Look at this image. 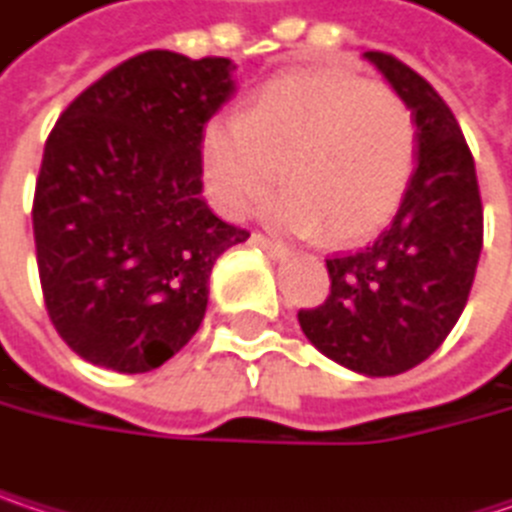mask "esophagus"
Listing matches in <instances>:
<instances>
[{
  "label": "esophagus",
  "mask_w": 512,
  "mask_h": 512,
  "mask_svg": "<svg viewBox=\"0 0 512 512\" xmlns=\"http://www.w3.org/2000/svg\"><path fill=\"white\" fill-rule=\"evenodd\" d=\"M250 241H253L256 247H262L271 259H286V256H289V247H286L283 241H274V238H265V235H253Z\"/></svg>",
  "instance_id": "34e87169"
}]
</instances>
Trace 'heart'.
I'll list each match as a JSON object with an SVG mask.
<instances>
[{
    "instance_id": "obj_1",
    "label": "heart",
    "mask_w": 512,
    "mask_h": 512,
    "mask_svg": "<svg viewBox=\"0 0 512 512\" xmlns=\"http://www.w3.org/2000/svg\"><path fill=\"white\" fill-rule=\"evenodd\" d=\"M202 166L214 205L247 214L283 178L289 190L268 220L352 244L376 235L402 205L417 166V125L382 83L340 68L271 80L244 116H220L202 133Z\"/></svg>"
}]
</instances>
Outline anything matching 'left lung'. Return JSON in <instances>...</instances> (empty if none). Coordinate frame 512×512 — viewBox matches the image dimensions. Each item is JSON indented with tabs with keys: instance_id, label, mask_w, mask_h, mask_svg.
I'll return each mask as SVG.
<instances>
[{
	"instance_id": "8db88e82",
	"label": "left lung",
	"mask_w": 512,
	"mask_h": 512,
	"mask_svg": "<svg viewBox=\"0 0 512 512\" xmlns=\"http://www.w3.org/2000/svg\"><path fill=\"white\" fill-rule=\"evenodd\" d=\"M364 59L414 116L417 166L393 223L370 247L328 259L331 295L298 322L325 358L382 379L423 364L459 322L483 250V205L474 157L441 95L387 53Z\"/></svg>"
}]
</instances>
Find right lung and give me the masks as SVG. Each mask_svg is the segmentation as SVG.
I'll list each match as a JSON object with an SVG mask.
<instances>
[{"mask_svg":"<svg viewBox=\"0 0 512 512\" xmlns=\"http://www.w3.org/2000/svg\"><path fill=\"white\" fill-rule=\"evenodd\" d=\"M232 95L229 59L148 50L59 116L32 229L47 313L89 364H166L205 319L217 256L250 238L202 199V133Z\"/></svg>","mask_w":512,"mask_h":512,"instance_id":"right-lung-1","label":"right lung"}]
</instances>
